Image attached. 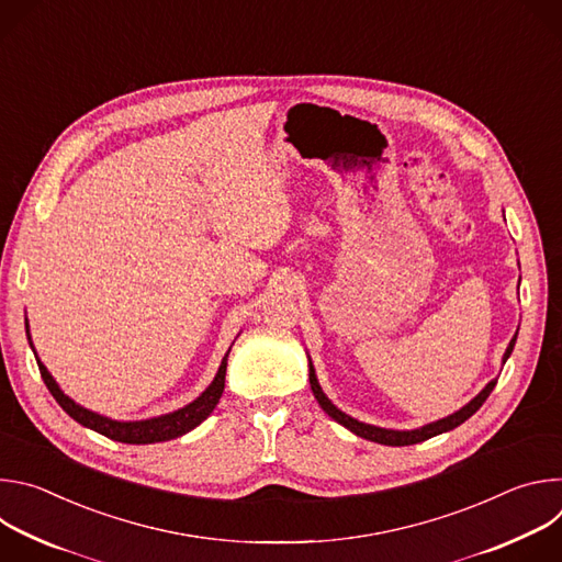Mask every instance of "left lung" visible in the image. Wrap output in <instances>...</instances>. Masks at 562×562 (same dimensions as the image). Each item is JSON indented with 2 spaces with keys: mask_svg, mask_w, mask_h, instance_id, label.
<instances>
[{
  "mask_svg": "<svg viewBox=\"0 0 562 562\" xmlns=\"http://www.w3.org/2000/svg\"><path fill=\"white\" fill-rule=\"evenodd\" d=\"M514 345H516V336H514V340L509 342V347H507V351H505V362H507V358L512 356ZM308 382H311V391H313V395H315V400H317V405L323 407L336 423H340L342 427H347V429L353 431L356 436H360V438H364V440H371V442H378V445L407 447V445L425 442V440H429V438H434V436H438V434H442V431H451V429H456L458 425H462L467 418H471L480 407H483V403L490 397V393L494 391V386H496L498 380H492V382H490L483 391H480V393L471 400V403H469L467 407H462L460 412H456V414H451V416H447V418H442V420H438V423H431V425H427V427H423V429H414V431L380 429V427H371V425L358 423V420H353L351 416L342 414L340 409H336V407L329 403V397L323 393V389H319L317 378H315V371H313L311 364H308Z\"/></svg>",
  "mask_w": 562,
  "mask_h": 562,
  "instance_id": "1",
  "label": "left lung"
}]
</instances>
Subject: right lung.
Segmentation results:
<instances>
[{"instance_id": "1", "label": "right lung", "mask_w": 562, "mask_h": 562, "mask_svg": "<svg viewBox=\"0 0 562 562\" xmlns=\"http://www.w3.org/2000/svg\"><path fill=\"white\" fill-rule=\"evenodd\" d=\"M26 334H29V323H26ZM31 340V336H29ZM33 347V342H31ZM37 358V356H35ZM226 358L224 356L215 380L211 382V386L198 397L193 400L191 405H187L184 409H178L173 414L159 416V418H150V420H139V423H117V420H109L100 414H93L85 407L75 405L68 395L61 393V389L57 386V382L53 380V375L46 371V367L37 360L40 373L44 384L48 386V391L53 393V397L59 403V407L79 425H85L111 440L117 442H126V445H150V442H165V440H173L178 436H184L187 431L195 429L202 420H206L211 416V412L215 409V405L220 403V395L224 391V375H226Z\"/></svg>"}]
</instances>
